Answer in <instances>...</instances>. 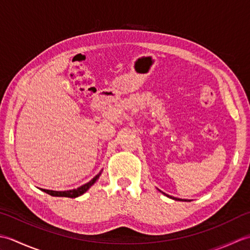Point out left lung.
<instances>
[{"label":"left lung","instance_id":"left-lung-1","mask_svg":"<svg viewBox=\"0 0 250 250\" xmlns=\"http://www.w3.org/2000/svg\"><path fill=\"white\" fill-rule=\"evenodd\" d=\"M163 194H166V193H164V192H162ZM167 196H168V198H171V199H173V200H175V201H187V200H184V199H178V198H174V196H171V195H168V194H166ZM190 202V201H189Z\"/></svg>","mask_w":250,"mask_h":250}]
</instances>
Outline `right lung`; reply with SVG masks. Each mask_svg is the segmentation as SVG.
Masks as SVG:
<instances>
[{
  "mask_svg": "<svg viewBox=\"0 0 250 250\" xmlns=\"http://www.w3.org/2000/svg\"><path fill=\"white\" fill-rule=\"evenodd\" d=\"M101 173H102V171H101L98 175H95V176L90 180V182H88L87 184H84L83 186H81V187H78L77 189H72V190H65V191H54V190H47V189H42V191H44V192L48 193L52 196H64V198H77V196H81L83 195L86 191L89 190V188L91 187V186H93L95 184V182L99 179Z\"/></svg>",
  "mask_w": 250,
  "mask_h": 250,
  "instance_id": "add662e5",
  "label": "right lung"
}]
</instances>
